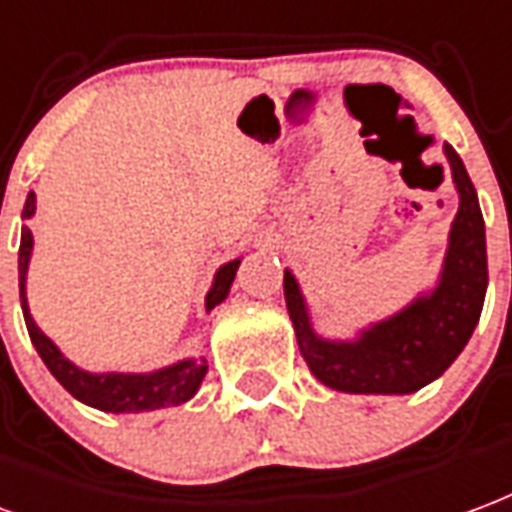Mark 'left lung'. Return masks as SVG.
<instances>
[{
    "instance_id": "8db88e82",
    "label": "left lung",
    "mask_w": 512,
    "mask_h": 512,
    "mask_svg": "<svg viewBox=\"0 0 512 512\" xmlns=\"http://www.w3.org/2000/svg\"><path fill=\"white\" fill-rule=\"evenodd\" d=\"M458 192V211L448 233V249L437 285L412 298L385 320L366 325L352 339L317 333L304 290L285 271V301L298 350L325 388L342 393L404 396L445 374L467 347L483 312L488 287L486 225L478 192L456 149L442 146Z\"/></svg>"
}]
</instances>
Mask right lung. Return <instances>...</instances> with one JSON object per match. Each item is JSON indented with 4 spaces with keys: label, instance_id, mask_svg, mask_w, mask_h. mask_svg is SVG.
<instances>
[{
    "label": "right lung",
    "instance_id": "1",
    "mask_svg": "<svg viewBox=\"0 0 512 512\" xmlns=\"http://www.w3.org/2000/svg\"><path fill=\"white\" fill-rule=\"evenodd\" d=\"M34 211H37V198H34V192H29L24 203V214H21L24 227H21V249H18V290H21L26 331H29L34 350L40 352V358L48 366V372L62 382L64 391L73 393L75 399L83 401L86 407L116 412V415H121V412L165 410V407H179V404L192 399L208 372V363L203 355L200 358H184V361L170 363V366H162V369H154V372H86L78 363L64 358V352L37 328L32 312H29V301H26V271H29V260H32L34 249L32 230H29L26 222L34 217ZM238 266H241V257L217 268L214 282H211L206 293V312H211L214 306L222 304L230 295Z\"/></svg>",
    "mask_w": 512,
    "mask_h": 512
}]
</instances>
